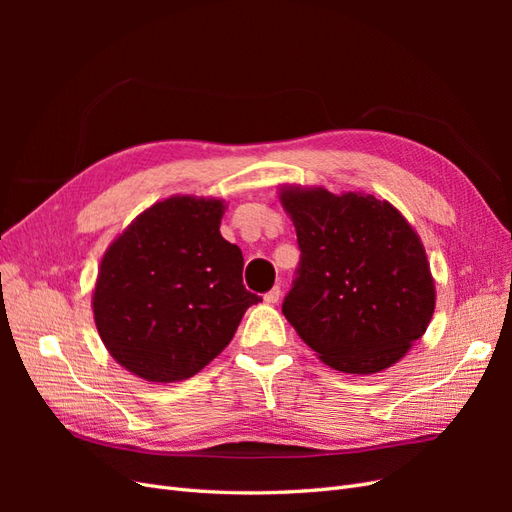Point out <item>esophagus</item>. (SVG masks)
Here are the masks:
<instances>
[{
	"label": "esophagus",
	"instance_id": "esophagus-1",
	"mask_svg": "<svg viewBox=\"0 0 512 512\" xmlns=\"http://www.w3.org/2000/svg\"><path fill=\"white\" fill-rule=\"evenodd\" d=\"M280 294H282V290H280V286H273L269 292H265V301L267 303H277V301H280Z\"/></svg>",
	"mask_w": 512,
	"mask_h": 512
}]
</instances>
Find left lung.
Instances as JSON below:
<instances>
[{"label": "left lung", "instance_id": "obj_1", "mask_svg": "<svg viewBox=\"0 0 512 512\" xmlns=\"http://www.w3.org/2000/svg\"><path fill=\"white\" fill-rule=\"evenodd\" d=\"M301 250L282 312L320 359L346 374L397 363L427 331L436 290L421 239L371 194L284 190Z\"/></svg>", "mask_w": 512, "mask_h": 512}]
</instances>
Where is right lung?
Masks as SVG:
<instances>
[{"label":"right lung","instance_id":"obj_1","mask_svg":"<svg viewBox=\"0 0 512 512\" xmlns=\"http://www.w3.org/2000/svg\"><path fill=\"white\" fill-rule=\"evenodd\" d=\"M222 200L173 196L108 247L94 318L113 359L149 382L198 374L262 301L243 286V254L220 235Z\"/></svg>","mask_w":512,"mask_h":512}]
</instances>
